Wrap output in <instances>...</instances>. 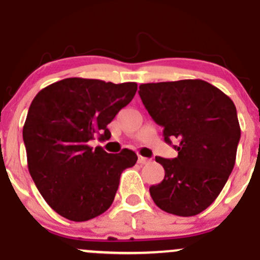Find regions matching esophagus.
<instances>
[{
	"label": "esophagus",
	"mask_w": 260,
	"mask_h": 260,
	"mask_svg": "<svg viewBox=\"0 0 260 260\" xmlns=\"http://www.w3.org/2000/svg\"><path fill=\"white\" fill-rule=\"evenodd\" d=\"M138 162L140 164H147V162H150V158H147V157H143V156H138Z\"/></svg>",
	"instance_id": "esophagus-1"
}]
</instances>
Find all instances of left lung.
<instances>
[{"instance_id": "8db88e82", "label": "left lung", "mask_w": 260, "mask_h": 260, "mask_svg": "<svg viewBox=\"0 0 260 260\" xmlns=\"http://www.w3.org/2000/svg\"><path fill=\"white\" fill-rule=\"evenodd\" d=\"M148 114L178 141L173 160L156 156L165 178L150 186L153 202L171 215L196 216L218 197L236 160L240 124L233 100L203 80L140 85Z\"/></svg>"}]
</instances>
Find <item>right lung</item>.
Listing matches in <instances>:
<instances>
[{
  "label": "right lung",
  "mask_w": 260,
  "mask_h": 260,
  "mask_svg": "<svg viewBox=\"0 0 260 260\" xmlns=\"http://www.w3.org/2000/svg\"><path fill=\"white\" fill-rule=\"evenodd\" d=\"M137 91L136 82L113 84L70 77L44 87L30 104L22 128L29 173L45 202L62 217L82 222L112 206L132 150L108 153L89 142L109 140L108 124Z\"/></svg>",
  "instance_id": "right-lung-1"
}]
</instances>
